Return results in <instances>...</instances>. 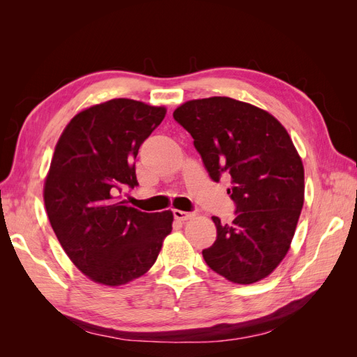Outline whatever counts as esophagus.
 I'll use <instances>...</instances> for the list:
<instances>
[{"label": "esophagus", "instance_id": "1", "mask_svg": "<svg viewBox=\"0 0 357 357\" xmlns=\"http://www.w3.org/2000/svg\"><path fill=\"white\" fill-rule=\"evenodd\" d=\"M172 214H174V218L178 220H189L192 219L195 213H188V211H181V210H172Z\"/></svg>", "mask_w": 357, "mask_h": 357}]
</instances>
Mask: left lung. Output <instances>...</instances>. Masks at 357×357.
<instances>
[{"instance_id": "left-lung-1", "label": "left lung", "mask_w": 357, "mask_h": 357, "mask_svg": "<svg viewBox=\"0 0 357 357\" xmlns=\"http://www.w3.org/2000/svg\"><path fill=\"white\" fill-rule=\"evenodd\" d=\"M193 138L211 180L226 177L232 223L213 215L218 236L204 248L207 265L226 280L250 284L286 256L304 205V167L283 125L228 96L188 101L174 112Z\"/></svg>"}]
</instances>
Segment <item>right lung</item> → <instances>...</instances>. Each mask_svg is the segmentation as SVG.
Segmentation results:
<instances>
[{
    "mask_svg": "<svg viewBox=\"0 0 357 357\" xmlns=\"http://www.w3.org/2000/svg\"><path fill=\"white\" fill-rule=\"evenodd\" d=\"M164 107L117 98L75 114L63 129L45 183V205L63 250L96 283L121 286L146 274L172 229V213L121 201L138 186L135 158L164 121Z\"/></svg>",
    "mask_w": 357,
    "mask_h": 357,
    "instance_id": "add662e5",
    "label": "right lung"
}]
</instances>
